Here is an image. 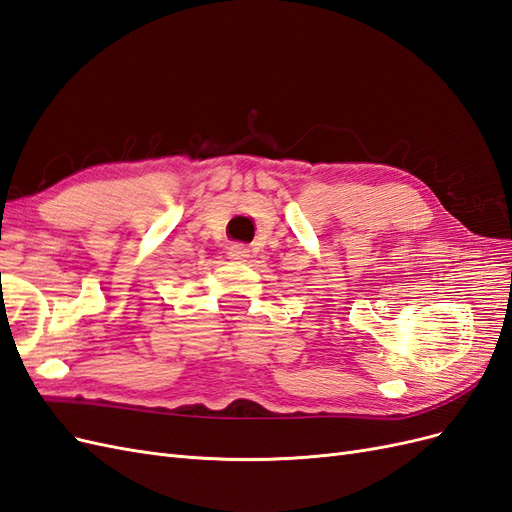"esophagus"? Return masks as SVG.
<instances>
[{"label": "esophagus", "mask_w": 512, "mask_h": 512, "mask_svg": "<svg viewBox=\"0 0 512 512\" xmlns=\"http://www.w3.org/2000/svg\"><path fill=\"white\" fill-rule=\"evenodd\" d=\"M228 258H232V260H245V258H250V250H247L243 243H232L228 247Z\"/></svg>", "instance_id": "1"}]
</instances>
